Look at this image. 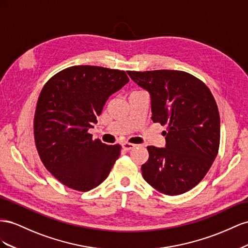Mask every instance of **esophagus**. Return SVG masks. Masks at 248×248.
Listing matches in <instances>:
<instances>
[{
	"label": "esophagus",
	"instance_id": "esophagus-1",
	"mask_svg": "<svg viewBox=\"0 0 248 248\" xmlns=\"http://www.w3.org/2000/svg\"><path fill=\"white\" fill-rule=\"evenodd\" d=\"M122 146H123L124 151H131V150H133V148H135L136 145L133 144V143H130V142H124L122 144Z\"/></svg>",
	"mask_w": 248,
	"mask_h": 248
}]
</instances>
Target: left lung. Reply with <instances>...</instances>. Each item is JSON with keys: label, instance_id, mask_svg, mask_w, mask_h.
<instances>
[{"label": "left lung", "instance_id": "8db88e82", "mask_svg": "<svg viewBox=\"0 0 248 248\" xmlns=\"http://www.w3.org/2000/svg\"><path fill=\"white\" fill-rule=\"evenodd\" d=\"M152 96V119L167 125L166 147L147 146L144 180L167 195L185 193L207 174L220 143V116L209 87L182 70L128 72Z\"/></svg>", "mask_w": 248, "mask_h": 248}]
</instances>
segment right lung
<instances>
[{
	"label": "right lung",
	"mask_w": 248,
	"mask_h": 248,
	"mask_svg": "<svg viewBox=\"0 0 248 248\" xmlns=\"http://www.w3.org/2000/svg\"><path fill=\"white\" fill-rule=\"evenodd\" d=\"M128 82L124 70L75 65L45 84L35 110L34 140L45 167L63 185L86 192L108 176L122 146L93 139L88 130Z\"/></svg>",
	"instance_id": "1"
}]
</instances>
